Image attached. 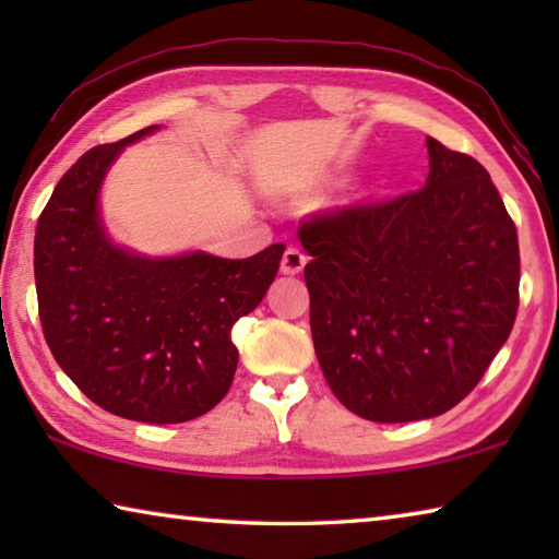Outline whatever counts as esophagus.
Wrapping results in <instances>:
<instances>
[{"label": "esophagus", "instance_id": "esophagus-1", "mask_svg": "<svg viewBox=\"0 0 559 559\" xmlns=\"http://www.w3.org/2000/svg\"><path fill=\"white\" fill-rule=\"evenodd\" d=\"M306 253L296 246H288L286 251H283V259H281V273L283 276H296L302 269H306Z\"/></svg>", "mask_w": 559, "mask_h": 559}]
</instances>
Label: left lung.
Instances as JSON below:
<instances>
[{
    "label": "left lung",
    "mask_w": 559,
    "mask_h": 559,
    "mask_svg": "<svg viewBox=\"0 0 559 559\" xmlns=\"http://www.w3.org/2000/svg\"><path fill=\"white\" fill-rule=\"evenodd\" d=\"M419 192L300 226L310 333L330 390L370 421L431 419L466 396L518 313L515 224L486 167L427 138Z\"/></svg>",
    "instance_id": "8db88e82"
}]
</instances>
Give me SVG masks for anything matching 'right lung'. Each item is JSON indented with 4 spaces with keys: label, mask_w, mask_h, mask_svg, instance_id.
<instances>
[{
    "label": "right lung",
    "mask_w": 559,
    "mask_h": 559,
    "mask_svg": "<svg viewBox=\"0 0 559 559\" xmlns=\"http://www.w3.org/2000/svg\"><path fill=\"white\" fill-rule=\"evenodd\" d=\"M155 130L93 147L61 177L36 224L34 276L44 337L75 386L122 419L179 424L229 392L239 362L231 328L266 296L286 246L219 259L145 257L112 241L103 179Z\"/></svg>",
    "instance_id": "1"
}]
</instances>
